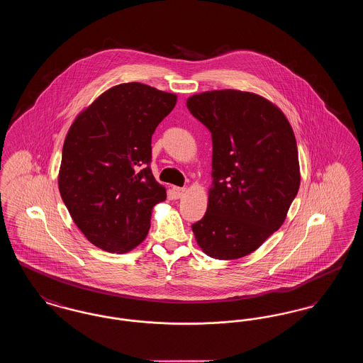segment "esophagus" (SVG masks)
I'll use <instances>...</instances> for the list:
<instances>
[{"label":"esophagus","instance_id":"34e87169","mask_svg":"<svg viewBox=\"0 0 363 363\" xmlns=\"http://www.w3.org/2000/svg\"><path fill=\"white\" fill-rule=\"evenodd\" d=\"M185 191L186 189L185 188H178V186H174L173 188V194L175 199H181V197H184V194H185Z\"/></svg>","mask_w":363,"mask_h":363}]
</instances>
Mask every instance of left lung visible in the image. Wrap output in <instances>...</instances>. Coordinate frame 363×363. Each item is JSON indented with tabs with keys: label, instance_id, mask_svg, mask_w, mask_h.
Instances as JSON below:
<instances>
[{
	"label": "left lung",
	"instance_id": "8db88e82",
	"mask_svg": "<svg viewBox=\"0 0 363 363\" xmlns=\"http://www.w3.org/2000/svg\"><path fill=\"white\" fill-rule=\"evenodd\" d=\"M186 106L212 136L207 212L191 230L209 257L241 259L283 225L299 189L293 128L279 107L252 92L207 91Z\"/></svg>",
	"mask_w": 363,
	"mask_h": 363
}]
</instances>
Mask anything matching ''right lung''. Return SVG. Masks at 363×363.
Returning a JSON list of instances; mask_svg holds the SVG:
<instances>
[{
    "label": "right lung",
    "instance_id": "right-lung-1",
    "mask_svg": "<svg viewBox=\"0 0 363 363\" xmlns=\"http://www.w3.org/2000/svg\"><path fill=\"white\" fill-rule=\"evenodd\" d=\"M177 95L141 83L104 92L70 126L58 188L73 222L95 246L126 253L148 234L152 208L166 200L151 163L156 126Z\"/></svg>",
    "mask_w": 363,
    "mask_h": 363
}]
</instances>
